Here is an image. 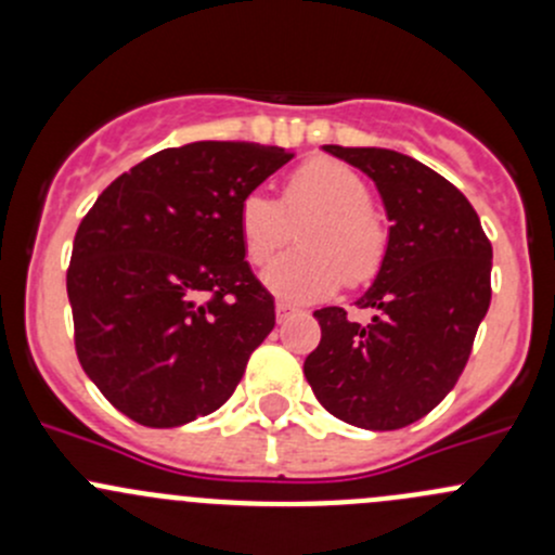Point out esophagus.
<instances>
[{"mask_svg":"<svg viewBox=\"0 0 555 555\" xmlns=\"http://www.w3.org/2000/svg\"><path fill=\"white\" fill-rule=\"evenodd\" d=\"M289 317H295V309H289L287 304H276V322L284 324Z\"/></svg>","mask_w":555,"mask_h":555,"instance_id":"obj_1","label":"esophagus"}]
</instances>
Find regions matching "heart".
<instances>
[{"mask_svg": "<svg viewBox=\"0 0 555 555\" xmlns=\"http://www.w3.org/2000/svg\"><path fill=\"white\" fill-rule=\"evenodd\" d=\"M367 179L335 158H311L284 179L282 198L246 193L236 211L238 238L251 266L271 260L304 223V249L282 255L262 273L268 293L282 304L304 306L330 298L340 284L360 287L382 268L386 228L371 206Z\"/></svg>", "mask_w": 555, "mask_h": 555, "instance_id": "b5f03b06", "label": "heart"}]
</instances>
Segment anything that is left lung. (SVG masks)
I'll return each mask as SVG.
<instances>
[{"instance_id":"8db88e82","label":"left lung","mask_w":555,"mask_h":555,"mask_svg":"<svg viewBox=\"0 0 555 555\" xmlns=\"http://www.w3.org/2000/svg\"><path fill=\"white\" fill-rule=\"evenodd\" d=\"M324 150L376 182L391 228L376 282L357 300L373 319L351 322L338 306L313 311L322 340L304 373L340 422L376 433L408 427L467 365L491 304V244L469 201L411 155Z\"/></svg>"}]
</instances>
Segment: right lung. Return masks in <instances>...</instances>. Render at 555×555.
<instances>
[{
    "label": "right lung",
    "instance_id": "add662e5",
    "mask_svg": "<svg viewBox=\"0 0 555 555\" xmlns=\"http://www.w3.org/2000/svg\"><path fill=\"white\" fill-rule=\"evenodd\" d=\"M289 158L251 142L160 150L82 217L66 273L77 360L137 424L166 429L217 411L276 324L236 211Z\"/></svg>",
    "mask_w": 555,
    "mask_h": 555
}]
</instances>
